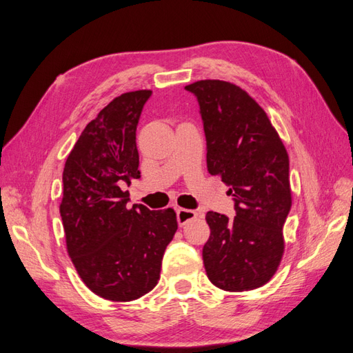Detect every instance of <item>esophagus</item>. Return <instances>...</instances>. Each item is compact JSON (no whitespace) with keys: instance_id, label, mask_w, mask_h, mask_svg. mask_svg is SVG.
I'll use <instances>...</instances> for the list:
<instances>
[{"instance_id":"1","label":"esophagus","mask_w":353,"mask_h":353,"mask_svg":"<svg viewBox=\"0 0 353 353\" xmlns=\"http://www.w3.org/2000/svg\"><path fill=\"white\" fill-rule=\"evenodd\" d=\"M198 212L193 210H185V208H179L177 210V223L179 225H185L188 221L196 219Z\"/></svg>"}]
</instances>
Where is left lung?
I'll return each instance as SVG.
<instances>
[{
	"label": "left lung",
	"instance_id": "1",
	"mask_svg": "<svg viewBox=\"0 0 353 353\" xmlns=\"http://www.w3.org/2000/svg\"><path fill=\"white\" fill-rule=\"evenodd\" d=\"M201 107L207 167L234 199V219L208 211L202 258L210 281L227 292L264 286L284 254L283 225L292 207L289 155L267 112L225 81L186 86Z\"/></svg>",
	"mask_w": 353,
	"mask_h": 353
}]
</instances>
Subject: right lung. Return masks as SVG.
<instances>
[{
	"mask_svg": "<svg viewBox=\"0 0 353 353\" xmlns=\"http://www.w3.org/2000/svg\"><path fill=\"white\" fill-rule=\"evenodd\" d=\"M151 94H121L102 108L79 136L63 172L67 252L86 286L114 302L139 299L157 286L177 230L173 208H129V192L121 189L141 177L136 126Z\"/></svg>",
	"mask_w": 353,
	"mask_h": 353,
	"instance_id": "1",
	"label": "right lung"
}]
</instances>
